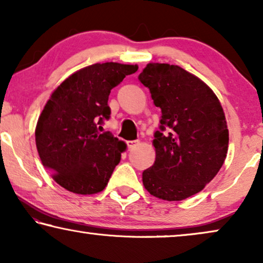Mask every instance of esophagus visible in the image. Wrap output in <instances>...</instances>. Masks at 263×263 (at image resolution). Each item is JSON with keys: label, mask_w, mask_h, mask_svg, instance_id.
Masks as SVG:
<instances>
[{"label": "esophagus", "mask_w": 263, "mask_h": 263, "mask_svg": "<svg viewBox=\"0 0 263 263\" xmlns=\"http://www.w3.org/2000/svg\"><path fill=\"white\" fill-rule=\"evenodd\" d=\"M140 143L139 140H132V141H127V146H128V149H133V148L138 146Z\"/></svg>", "instance_id": "obj_1"}]
</instances>
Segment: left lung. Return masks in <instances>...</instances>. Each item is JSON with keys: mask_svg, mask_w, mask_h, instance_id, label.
Wrapping results in <instances>:
<instances>
[{"mask_svg": "<svg viewBox=\"0 0 263 263\" xmlns=\"http://www.w3.org/2000/svg\"><path fill=\"white\" fill-rule=\"evenodd\" d=\"M139 81L161 109L153 140L155 161L143 171V186L159 199L184 200L200 192L227 158L229 130L223 108L210 87L178 65L149 63Z\"/></svg>", "mask_w": 263, "mask_h": 263, "instance_id": "left-lung-1", "label": "left lung"}]
</instances>
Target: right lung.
I'll list each match as a JSON object with an SVG mask.
<instances>
[{"label": "right lung", "mask_w": 263, "mask_h": 263, "mask_svg": "<svg viewBox=\"0 0 263 263\" xmlns=\"http://www.w3.org/2000/svg\"><path fill=\"white\" fill-rule=\"evenodd\" d=\"M138 68L97 63L72 73L52 92L37 120L35 143L45 168L67 191L93 195L108 185L127 144L98 129L111 112L110 91Z\"/></svg>", "instance_id": "obj_1"}]
</instances>
